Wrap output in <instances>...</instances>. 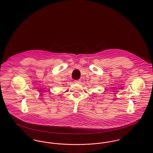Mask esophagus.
I'll use <instances>...</instances> for the list:
<instances>
[{
    "mask_svg": "<svg viewBox=\"0 0 153 153\" xmlns=\"http://www.w3.org/2000/svg\"><path fill=\"white\" fill-rule=\"evenodd\" d=\"M74 82H75V84H80V82H81V80H80V79L75 80V81H74Z\"/></svg>",
    "mask_w": 153,
    "mask_h": 153,
    "instance_id": "esophagus-1",
    "label": "esophagus"
}]
</instances>
